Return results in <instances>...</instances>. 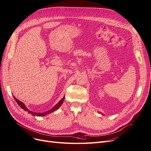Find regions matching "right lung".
<instances>
[{"mask_svg":"<svg viewBox=\"0 0 151 151\" xmlns=\"http://www.w3.org/2000/svg\"><path fill=\"white\" fill-rule=\"evenodd\" d=\"M14 99L16 100V101H17V103L18 104V105H19L22 109H23L24 110H25V111H28V112H29V113H31V114H32L33 115H34V116H45V115H46V114H50V113H52V112H53V111H55V110H56L58 108H59L60 106H61V105H62V104L63 103V101L64 100V97H63V99L61 100H60L58 103V104H56L55 106H54L53 108H52L51 110H48V111H46V112H44V113H35V112H33V111H30V110H29L28 108L25 106V105H24L22 102H21L20 101H19V100H17L15 96H14Z\"/></svg>","mask_w":151,"mask_h":151,"instance_id":"right-lung-1","label":"right lung"}]
</instances>
